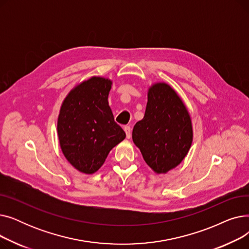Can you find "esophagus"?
<instances>
[{"mask_svg":"<svg viewBox=\"0 0 249 249\" xmlns=\"http://www.w3.org/2000/svg\"><path fill=\"white\" fill-rule=\"evenodd\" d=\"M124 131L126 132L127 138L131 137V127H130V126H125V127H124Z\"/></svg>","mask_w":249,"mask_h":249,"instance_id":"1","label":"esophagus"}]
</instances>
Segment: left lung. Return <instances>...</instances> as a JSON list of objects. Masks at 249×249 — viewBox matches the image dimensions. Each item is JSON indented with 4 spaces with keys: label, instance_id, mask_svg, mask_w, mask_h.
Wrapping results in <instances>:
<instances>
[{
    "label": "left lung",
    "instance_id": "1",
    "mask_svg": "<svg viewBox=\"0 0 249 249\" xmlns=\"http://www.w3.org/2000/svg\"><path fill=\"white\" fill-rule=\"evenodd\" d=\"M132 139L156 174L167 173L185 159L193 141L192 121L171 86L158 83L149 88L145 114L134 125Z\"/></svg>",
    "mask_w": 249,
    "mask_h": 249
}]
</instances>
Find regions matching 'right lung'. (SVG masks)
<instances>
[{
  "label": "right lung",
  "instance_id": "add662e5",
  "mask_svg": "<svg viewBox=\"0 0 249 249\" xmlns=\"http://www.w3.org/2000/svg\"><path fill=\"white\" fill-rule=\"evenodd\" d=\"M112 82L93 76L72 89L64 99L57 121L61 150L84 174H94L111 149L126 137L108 103Z\"/></svg>",
  "mask_w": 249,
  "mask_h": 249
}]
</instances>
